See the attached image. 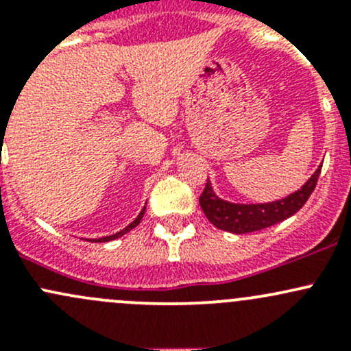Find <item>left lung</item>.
<instances>
[{"label":"left lung","instance_id":"left-lung-1","mask_svg":"<svg viewBox=\"0 0 351 351\" xmlns=\"http://www.w3.org/2000/svg\"><path fill=\"white\" fill-rule=\"evenodd\" d=\"M319 175L321 166L302 189L297 190L295 193L287 198L270 202V204H229V202L221 200L212 192V186L208 185V182L198 202H200L204 214L207 215V219L215 228L222 229V231L234 232V234H246V232L261 231V229L278 224V222L285 221L290 215L299 212L307 202V198L311 197V193L314 192V189H316Z\"/></svg>","mask_w":351,"mask_h":351}]
</instances>
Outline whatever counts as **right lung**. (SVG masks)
<instances>
[{"mask_svg": "<svg viewBox=\"0 0 351 351\" xmlns=\"http://www.w3.org/2000/svg\"><path fill=\"white\" fill-rule=\"evenodd\" d=\"M144 210H146V207H144V208H143V210H141V214H139V215H137V217H136V221H132V222H130V224H129V226H127V228H125V229H122V231H120V232H115V234H112V236H107V238H100V239H95V241H100V243H105V241H112V239H117V238H120V236H123V234H125V232H129V231H130V229H134V228H136V226H137V224H139V222H141V219H143V215H144Z\"/></svg>", "mask_w": 351, "mask_h": 351, "instance_id": "add662e5", "label": "right lung"}]
</instances>
